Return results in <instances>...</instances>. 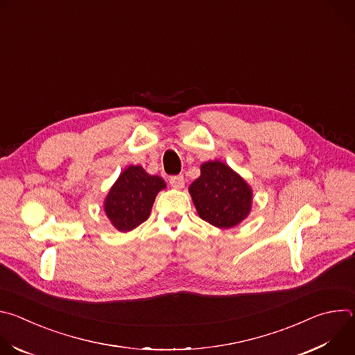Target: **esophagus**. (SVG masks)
Here are the masks:
<instances>
[{
    "label": "esophagus",
    "instance_id": "34e87169",
    "mask_svg": "<svg viewBox=\"0 0 355 355\" xmlns=\"http://www.w3.org/2000/svg\"><path fill=\"white\" fill-rule=\"evenodd\" d=\"M168 181H170V185L174 187V188H177V189L184 188V184H185L182 175H173V177H170Z\"/></svg>",
    "mask_w": 355,
    "mask_h": 355
}]
</instances>
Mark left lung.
<instances>
[{
	"instance_id": "8db88e82",
	"label": "left lung",
	"mask_w": 355,
	"mask_h": 355,
	"mask_svg": "<svg viewBox=\"0 0 355 355\" xmlns=\"http://www.w3.org/2000/svg\"><path fill=\"white\" fill-rule=\"evenodd\" d=\"M189 193L198 215L220 229L239 225L251 208L250 187L230 167L216 160L200 166V177L191 184Z\"/></svg>"
}]
</instances>
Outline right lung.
Returning a JSON list of instances; mask_svg holds the SVG:
<instances>
[{
	"label": "right lung",
	"mask_w": 355,
	"mask_h": 355,
	"mask_svg": "<svg viewBox=\"0 0 355 355\" xmlns=\"http://www.w3.org/2000/svg\"><path fill=\"white\" fill-rule=\"evenodd\" d=\"M163 188V178L148 175L140 166H130L111 188L104 205L105 214L118 230L129 232L148 218L156 195Z\"/></svg>",
	"instance_id": "add662e5"
}]
</instances>
